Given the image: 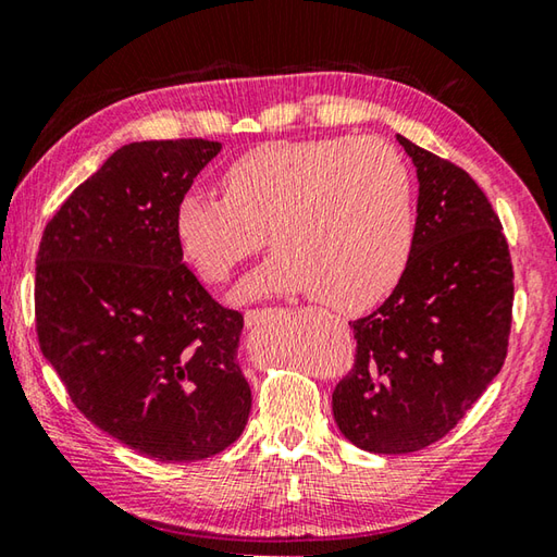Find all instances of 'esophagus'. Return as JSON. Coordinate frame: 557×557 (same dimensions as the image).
<instances>
[{
    "instance_id": "obj_1",
    "label": "esophagus",
    "mask_w": 557,
    "mask_h": 557,
    "mask_svg": "<svg viewBox=\"0 0 557 557\" xmlns=\"http://www.w3.org/2000/svg\"><path fill=\"white\" fill-rule=\"evenodd\" d=\"M270 313H272V309H250V311H246V326L248 329L260 326V323L268 321Z\"/></svg>"
}]
</instances>
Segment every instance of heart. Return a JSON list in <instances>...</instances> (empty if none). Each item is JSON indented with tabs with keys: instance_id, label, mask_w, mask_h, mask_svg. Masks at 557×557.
I'll return each instance as SVG.
<instances>
[{
	"instance_id": "heart-1",
	"label": "heart",
	"mask_w": 557,
	"mask_h": 557,
	"mask_svg": "<svg viewBox=\"0 0 557 557\" xmlns=\"http://www.w3.org/2000/svg\"><path fill=\"white\" fill-rule=\"evenodd\" d=\"M226 197L191 189L173 228L182 256L224 282L265 244L275 256L240 282L236 299L313 292L360 311L399 285L417 238L411 175L380 140H275L226 168Z\"/></svg>"
}]
</instances>
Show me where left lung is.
<instances>
[{"mask_svg":"<svg viewBox=\"0 0 557 557\" xmlns=\"http://www.w3.org/2000/svg\"><path fill=\"white\" fill-rule=\"evenodd\" d=\"M417 168V238L399 285L352 321L358 352L333 389L352 446L413 453L458 423L499 375L513 272L490 199L465 170L397 136Z\"/></svg>","mask_w":557,"mask_h":557,"instance_id":"left-lung-1","label":"left lung"}]
</instances>
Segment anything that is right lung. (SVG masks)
I'll list each match as a JSON object with an SVG mask.
<instances>
[{"instance_id":"obj_1","label":"right lung","mask_w":557,"mask_h":557,"mask_svg":"<svg viewBox=\"0 0 557 557\" xmlns=\"http://www.w3.org/2000/svg\"><path fill=\"white\" fill-rule=\"evenodd\" d=\"M219 150L201 138L121 146L48 221L36 258L44 358L99 431L163 462L221 453L250 413L244 317L201 287L173 228Z\"/></svg>"}]
</instances>
